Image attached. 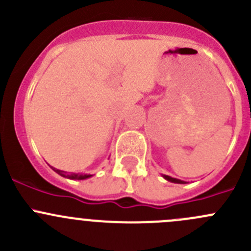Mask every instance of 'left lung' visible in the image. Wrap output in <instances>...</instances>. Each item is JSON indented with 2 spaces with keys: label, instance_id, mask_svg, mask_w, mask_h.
I'll return each instance as SVG.
<instances>
[{
  "label": "left lung",
  "instance_id": "8db88e82",
  "mask_svg": "<svg viewBox=\"0 0 251 251\" xmlns=\"http://www.w3.org/2000/svg\"><path fill=\"white\" fill-rule=\"evenodd\" d=\"M163 177H164V178L166 179V181H169V182H173V183H179V184H183V183H186V182H184V181H182V179H178V178H174V177H171V176H168V175H163Z\"/></svg>",
  "mask_w": 251,
  "mask_h": 251
}]
</instances>
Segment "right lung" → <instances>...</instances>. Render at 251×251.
Segmentation results:
<instances>
[{
    "mask_svg": "<svg viewBox=\"0 0 251 251\" xmlns=\"http://www.w3.org/2000/svg\"><path fill=\"white\" fill-rule=\"evenodd\" d=\"M50 168H52V166H50ZM52 169L58 175H60V176L65 177V178H69V179H86V178H90V177L93 176V175H91V174H75V173L68 174L67 171L58 170V169H54V168H52Z\"/></svg>",
    "mask_w": 251,
    "mask_h": 251,
    "instance_id": "right-lung-1",
    "label": "right lung"
}]
</instances>
